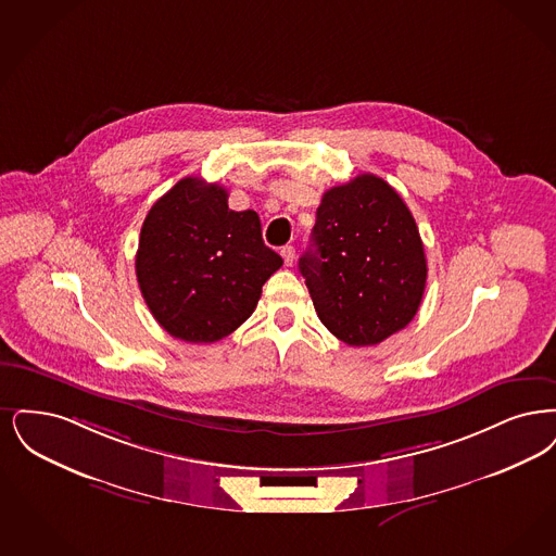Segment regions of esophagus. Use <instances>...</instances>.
<instances>
[{
    "label": "esophagus",
    "mask_w": 556,
    "mask_h": 556,
    "mask_svg": "<svg viewBox=\"0 0 556 556\" xmlns=\"http://www.w3.org/2000/svg\"><path fill=\"white\" fill-rule=\"evenodd\" d=\"M282 257H285V264L287 266H292L294 264V247H290V244H287V247H282Z\"/></svg>",
    "instance_id": "34e87169"
}]
</instances>
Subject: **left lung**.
Listing matches in <instances>:
<instances>
[{
    "label": "left lung",
    "instance_id": "obj_1",
    "mask_svg": "<svg viewBox=\"0 0 556 556\" xmlns=\"http://www.w3.org/2000/svg\"><path fill=\"white\" fill-rule=\"evenodd\" d=\"M299 269L321 324L351 346H371L417 314L428 264L409 207L387 180L359 174L317 207Z\"/></svg>",
    "mask_w": 556,
    "mask_h": 556
}]
</instances>
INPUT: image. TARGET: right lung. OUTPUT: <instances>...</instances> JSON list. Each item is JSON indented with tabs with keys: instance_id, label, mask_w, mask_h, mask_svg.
Wrapping results in <instances>:
<instances>
[{
	"instance_id": "add662e5",
	"label": "right lung",
	"mask_w": 556,
	"mask_h": 556,
	"mask_svg": "<svg viewBox=\"0 0 556 556\" xmlns=\"http://www.w3.org/2000/svg\"><path fill=\"white\" fill-rule=\"evenodd\" d=\"M280 266L260 216L230 210L228 191L197 176L153 203L135 262L149 312L169 337L194 344L232 334Z\"/></svg>"
}]
</instances>
